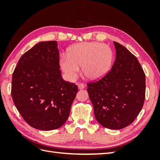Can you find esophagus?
Wrapping results in <instances>:
<instances>
[{"label":"esophagus","mask_w":160,"mask_h":160,"mask_svg":"<svg viewBox=\"0 0 160 160\" xmlns=\"http://www.w3.org/2000/svg\"><path fill=\"white\" fill-rule=\"evenodd\" d=\"M78 88L79 89H82L85 88V85L83 83H79L78 84Z\"/></svg>","instance_id":"obj_1"}]
</instances>
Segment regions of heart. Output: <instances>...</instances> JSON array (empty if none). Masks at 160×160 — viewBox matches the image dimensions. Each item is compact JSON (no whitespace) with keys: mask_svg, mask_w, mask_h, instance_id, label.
I'll return each mask as SVG.
<instances>
[{"mask_svg":"<svg viewBox=\"0 0 160 160\" xmlns=\"http://www.w3.org/2000/svg\"><path fill=\"white\" fill-rule=\"evenodd\" d=\"M114 61L113 49L99 42H85L72 45L67 55H62L61 68L70 80H74L79 72L91 81L103 78L112 67Z\"/></svg>","mask_w":160,"mask_h":160,"instance_id":"1","label":"heart"}]
</instances>
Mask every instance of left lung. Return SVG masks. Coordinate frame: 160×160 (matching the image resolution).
Here are the masks:
<instances>
[{"mask_svg": "<svg viewBox=\"0 0 160 160\" xmlns=\"http://www.w3.org/2000/svg\"><path fill=\"white\" fill-rule=\"evenodd\" d=\"M116 59L108 73L89 82L88 92L97 121L102 126L121 129L141 111L146 96V75L137 58L114 41Z\"/></svg>", "mask_w": 160, "mask_h": 160, "instance_id": "8db88e82", "label": "left lung"}]
</instances>
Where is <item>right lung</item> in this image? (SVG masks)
<instances>
[{"label":"right lung","mask_w":160,"mask_h":160,"mask_svg":"<svg viewBox=\"0 0 160 160\" xmlns=\"http://www.w3.org/2000/svg\"><path fill=\"white\" fill-rule=\"evenodd\" d=\"M57 41L40 42L19 59L12 74L11 95L23 119L40 130L61 127L78 92L62 79Z\"/></svg>","instance_id":"add662e5"}]
</instances>
